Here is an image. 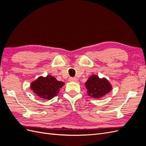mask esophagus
I'll list each match as a JSON object with an SVG mask.
<instances>
[{
	"mask_svg": "<svg viewBox=\"0 0 146 146\" xmlns=\"http://www.w3.org/2000/svg\"><path fill=\"white\" fill-rule=\"evenodd\" d=\"M69 80L70 82H77L78 79L76 77H69Z\"/></svg>",
	"mask_w": 146,
	"mask_h": 146,
	"instance_id": "esophagus-1",
	"label": "esophagus"
}]
</instances>
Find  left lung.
I'll use <instances>...</instances> for the list:
<instances>
[{"label":"left lung","mask_w":146,"mask_h":146,"mask_svg":"<svg viewBox=\"0 0 146 146\" xmlns=\"http://www.w3.org/2000/svg\"><path fill=\"white\" fill-rule=\"evenodd\" d=\"M85 84L88 94L96 99L102 98L111 90V86L107 79H101L95 75L91 76Z\"/></svg>","instance_id":"obj_1"}]
</instances>
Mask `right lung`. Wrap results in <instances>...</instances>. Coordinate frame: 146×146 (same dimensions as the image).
Wrapping results in <instances>:
<instances>
[{
  "label": "right lung",
  "instance_id": "add662e5",
  "mask_svg": "<svg viewBox=\"0 0 146 146\" xmlns=\"http://www.w3.org/2000/svg\"><path fill=\"white\" fill-rule=\"evenodd\" d=\"M64 85L62 82L48 75L47 77H39L31 84L30 88L41 99L50 100L56 96L60 88Z\"/></svg>",
  "mask_w": 146,
  "mask_h": 146
}]
</instances>
